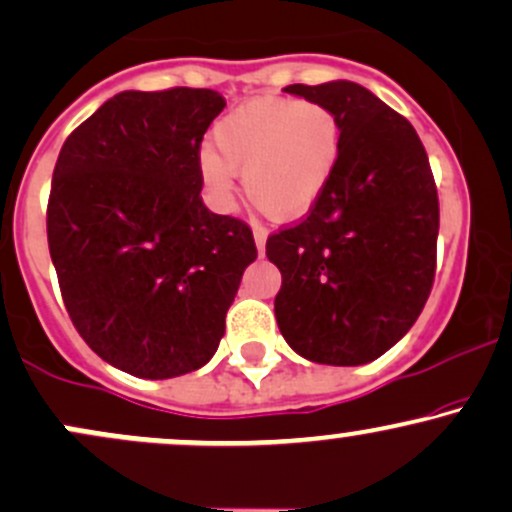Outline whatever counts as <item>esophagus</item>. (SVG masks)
<instances>
[{
  "instance_id": "1",
  "label": "esophagus",
  "mask_w": 512,
  "mask_h": 512,
  "mask_svg": "<svg viewBox=\"0 0 512 512\" xmlns=\"http://www.w3.org/2000/svg\"><path fill=\"white\" fill-rule=\"evenodd\" d=\"M255 243H257V252L264 255V250H267V231L260 226H255Z\"/></svg>"
}]
</instances>
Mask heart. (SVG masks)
Listing matches in <instances>:
<instances>
[{"instance_id": "1", "label": "heart", "mask_w": 512, "mask_h": 512, "mask_svg": "<svg viewBox=\"0 0 512 512\" xmlns=\"http://www.w3.org/2000/svg\"><path fill=\"white\" fill-rule=\"evenodd\" d=\"M211 144L197 170L219 207L231 204L233 173H243L245 195L257 209L293 221L315 207L337 173L344 122L327 103L262 96L221 117Z\"/></svg>"}]
</instances>
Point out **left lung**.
I'll list each match as a JSON object with an SVG mask.
<instances>
[{
    "mask_svg": "<svg viewBox=\"0 0 512 512\" xmlns=\"http://www.w3.org/2000/svg\"><path fill=\"white\" fill-rule=\"evenodd\" d=\"M344 122L334 178L301 221L267 238L281 272L279 330L296 354L361 366L395 346L431 296L438 190L416 129L351 81L291 84Z\"/></svg>",
    "mask_w": 512,
    "mask_h": 512,
    "instance_id": "left-lung-1",
    "label": "left lung"
}]
</instances>
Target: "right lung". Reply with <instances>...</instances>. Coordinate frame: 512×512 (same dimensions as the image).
<instances>
[{
	"label": "right lung",
	"instance_id": "obj_1",
	"mask_svg": "<svg viewBox=\"0 0 512 512\" xmlns=\"http://www.w3.org/2000/svg\"><path fill=\"white\" fill-rule=\"evenodd\" d=\"M223 108L209 88L117 93L57 156L48 245L64 308L103 361L137 378L202 368L257 260L248 223L199 197V149Z\"/></svg>",
	"mask_w": 512,
	"mask_h": 512
}]
</instances>
